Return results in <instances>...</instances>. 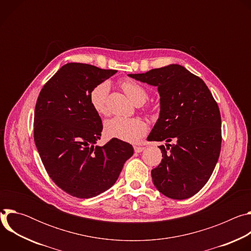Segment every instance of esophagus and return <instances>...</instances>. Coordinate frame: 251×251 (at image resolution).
Returning <instances> with one entry per match:
<instances>
[{
    "instance_id": "obj_1",
    "label": "esophagus",
    "mask_w": 251,
    "mask_h": 251,
    "mask_svg": "<svg viewBox=\"0 0 251 251\" xmlns=\"http://www.w3.org/2000/svg\"><path fill=\"white\" fill-rule=\"evenodd\" d=\"M144 147H141V146H134V151L136 153H141L143 150H144Z\"/></svg>"
}]
</instances>
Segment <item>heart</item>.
Returning <instances> with one entry per match:
<instances>
[{"label":"heart","instance_id":"heart-1","mask_svg":"<svg viewBox=\"0 0 251 251\" xmlns=\"http://www.w3.org/2000/svg\"><path fill=\"white\" fill-rule=\"evenodd\" d=\"M127 96L135 103L143 102L147 99V92L141 85L134 81H123L121 84ZM109 83L102 82L96 85L90 92L89 100L92 108L98 113L105 115L108 113L107 97L109 93ZM148 130L147 124L140 118L113 117L107 120L104 125V133L108 138L118 139L124 142L135 143L144 136Z\"/></svg>","mask_w":251,"mask_h":251}]
</instances>
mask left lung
Listing matches in <instances>:
<instances>
[{
  "label": "left lung",
  "instance_id": "1",
  "mask_svg": "<svg viewBox=\"0 0 251 251\" xmlns=\"http://www.w3.org/2000/svg\"><path fill=\"white\" fill-rule=\"evenodd\" d=\"M158 87L160 114L147 140L166 141L160 165L151 171L157 190L174 200L196 195L208 181L222 147L218 103L203 80L176 63L128 75ZM174 139L176 143H168Z\"/></svg>",
  "mask_w": 251,
  "mask_h": 251
}]
</instances>
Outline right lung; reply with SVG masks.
Here are the masks:
<instances>
[{"label": "right lung", "mask_w": 251, "mask_h": 251, "mask_svg": "<svg viewBox=\"0 0 251 251\" xmlns=\"http://www.w3.org/2000/svg\"><path fill=\"white\" fill-rule=\"evenodd\" d=\"M116 73L66 63L45 84L35 104V146L51 180L73 197L89 199L110 189L134 153L129 143L114 138L96 145L103 126L90 92Z\"/></svg>", "instance_id": "1"}]
</instances>
